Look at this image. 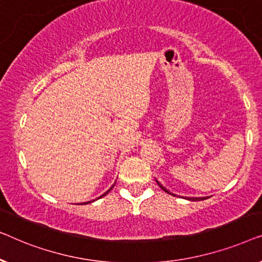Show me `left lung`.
<instances>
[{
    "label": "left lung",
    "mask_w": 262,
    "mask_h": 262,
    "mask_svg": "<svg viewBox=\"0 0 262 262\" xmlns=\"http://www.w3.org/2000/svg\"><path fill=\"white\" fill-rule=\"evenodd\" d=\"M157 183H158V185H159V186L161 187V189H163V190L165 191V192H167V193H169V194H173V193L169 192L168 190H166V187H164L163 185H161V184H160L159 182H158V180H157ZM173 196H176V194H173ZM185 198H186V197H185ZM186 200H189V201H204V200H206V197H187Z\"/></svg>",
    "instance_id": "1"
}]
</instances>
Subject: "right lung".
Masks as SVG:
<instances>
[{
	"instance_id": "obj_1",
	"label": "right lung",
	"mask_w": 262,
	"mask_h": 262,
	"mask_svg": "<svg viewBox=\"0 0 262 262\" xmlns=\"http://www.w3.org/2000/svg\"><path fill=\"white\" fill-rule=\"evenodd\" d=\"M113 187H114V185H113L112 187H110V189H109L108 191H106V192H104V193H103V194H102V196H99L98 198H102V197H104V196H105V194H108V193L110 192V190H112V189H113ZM91 202H95V200H94V201H90V202H86V203H84V204H89V203H91Z\"/></svg>"
}]
</instances>
